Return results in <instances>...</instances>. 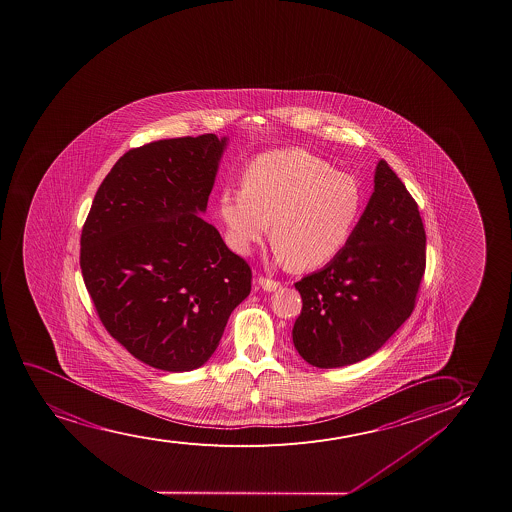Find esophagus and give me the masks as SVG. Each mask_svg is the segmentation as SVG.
<instances>
[{
	"label": "esophagus",
	"mask_w": 512,
	"mask_h": 512,
	"mask_svg": "<svg viewBox=\"0 0 512 512\" xmlns=\"http://www.w3.org/2000/svg\"><path fill=\"white\" fill-rule=\"evenodd\" d=\"M258 285L261 289L266 290V292H275V290L280 289V284H278L277 280H270V278L259 277Z\"/></svg>",
	"instance_id": "1"
}]
</instances>
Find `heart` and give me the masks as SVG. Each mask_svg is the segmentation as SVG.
I'll return each mask as SVG.
<instances>
[{
	"label": "heart",
	"mask_w": 512,
	"mask_h": 512,
	"mask_svg": "<svg viewBox=\"0 0 512 512\" xmlns=\"http://www.w3.org/2000/svg\"><path fill=\"white\" fill-rule=\"evenodd\" d=\"M363 210L358 180L304 149L259 154L244 189H227L218 211L230 246L247 254L270 234L273 253L294 270L327 265L344 249Z\"/></svg>",
	"instance_id": "1"
}]
</instances>
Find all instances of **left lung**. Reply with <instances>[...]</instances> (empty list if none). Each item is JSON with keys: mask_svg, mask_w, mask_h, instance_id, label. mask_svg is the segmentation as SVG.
I'll return each mask as SVG.
<instances>
[{"mask_svg": "<svg viewBox=\"0 0 512 512\" xmlns=\"http://www.w3.org/2000/svg\"><path fill=\"white\" fill-rule=\"evenodd\" d=\"M373 182L344 249L296 284L302 311L292 340L316 368L370 358L413 313L426 263L418 204L387 161L376 163Z\"/></svg>", "mask_w": 512, "mask_h": 512, "instance_id": "obj_1", "label": "left lung"}]
</instances>
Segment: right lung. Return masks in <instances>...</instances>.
<instances>
[{
	"label": "right lung",
	"instance_id": "right-lung-1",
	"mask_svg": "<svg viewBox=\"0 0 512 512\" xmlns=\"http://www.w3.org/2000/svg\"><path fill=\"white\" fill-rule=\"evenodd\" d=\"M227 146L228 137L203 134L130 149L82 228V277L99 318L156 370L203 366L251 292V268L199 216Z\"/></svg>",
	"mask_w": 512,
	"mask_h": 512
}]
</instances>
